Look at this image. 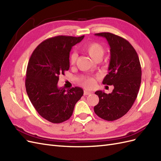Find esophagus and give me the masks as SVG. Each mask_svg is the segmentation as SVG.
I'll use <instances>...</instances> for the list:
<instances>
[{
	"label": "esophagus",
	"mask_w": 161,
	"mask_h": 161,
	"mask_svg": "<svg viewBox=\"0 0 161 161\" xmlns=\"http://www.w3.org/2000/svg\"><path fill=\"white\" fill-rule=\"evenodd\" d=\"M92 94L91 92L88 91V90H84V95H89V94Z\"/></svg>",
	"instance_id": "esophagus-1"
}]
</instances>
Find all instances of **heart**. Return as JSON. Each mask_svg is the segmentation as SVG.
Returning <instances> with one entry per match:
<instances>
[{
	"instance_id": "heart-1",
	"label": "heart",
	"mask_w": 161,
	"mask_h": 161,
	"mask_svg": "<svg viewBox=\"0 0 161 161\" xmlns=\"http://www.w3.org/2000/svg\"><path fill=\"white\" fill-rule=\"evenodd\" d=\"M84 51L87 53L90 58L94 60L98 58H101L104 54V48L101 45L96 42H92L88 43L84 47ZM77 58V53L73 52L70 56V63L71 64H75ZM86 87H92L95 84V81L92 77H86L81 81Z\"/></svg>"
}]
</instances>
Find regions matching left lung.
<instances>
[{
	"mask_svg": "<svg viewBox=\"0 0 161 161\" xmlns=\"http://www.w3.org/2000/svg\"><path fill=\"white\" fill-rule=\"evenodd\" d=\"M96 36L108 41L110 47V62L103 84L113 85L112 93L98 90L99 98L94 111L98 117L114 121L129 112L137 97L142 81V69L137 52L124 38L110 32H100Z\"/></svg>",
	"mask_w": 161,
	"mask_h": 161,
	"instance_id": "1",
	"label": "left lung"
}]
</instances>
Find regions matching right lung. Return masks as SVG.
Segmentation results:
<instances>
[{"label":"right lung","mask_w":161,"mask_h":161,"mask_svg":"<svg viewBox=\"0 0 161 161\" xmlns=\"http://www.w3.org/2000/svg\"><path fill=\"white\" fill-rule=\"evenodd\" d=\"M56 36L41 43L28 61L25 86L32 105L45 120L63 122L72 116L76 103L84 90L75 87L66 90L58 88L59 76L69 69V54L73 45L84 39Z\"/></svg>","instance_id":"add662e5"}]
</instances>
